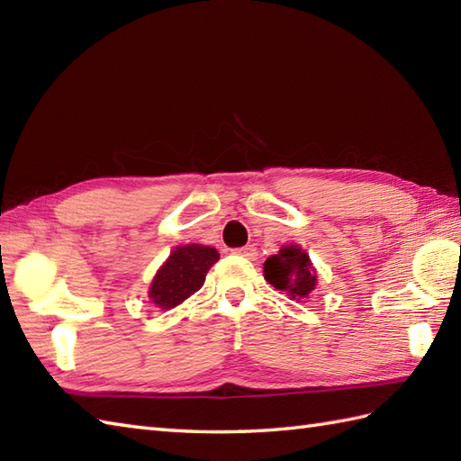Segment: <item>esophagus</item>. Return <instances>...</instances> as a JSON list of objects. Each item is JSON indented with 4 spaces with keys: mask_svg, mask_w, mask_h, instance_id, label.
<instances>
[{
    "mask_svg": "<svg viewBox=\"0 0 461 461\" xmlns=\"http://www.w3.org/2000/svg\"><path fill=\"white\" fill-rule=\"evenodd\" d=\"M233 253H238V256L241 258H248V259H256L258 258V249L253 246H243V248H238L233 249Z\"/></svg>",
    "mask_w": 461,
    "mask_h": 461,
    "instance_id": "esophagus-1",
    "label": "esophagus"
}]
</instances>
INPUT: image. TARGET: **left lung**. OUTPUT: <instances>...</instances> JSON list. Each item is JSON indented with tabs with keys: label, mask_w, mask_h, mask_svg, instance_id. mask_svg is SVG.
Listing matches in <instances>:
<instances>
[{
	"label": "left lung",
	"mask_w": 461,
	"mask_h": 461,
	"mask_svg": "<svg viewBox=\"0 0 461 461\" xmlns=\"http://www.w3.org/2000/svg\"><path fill=\"white\" fill-rule=\"evenodd\" d=\"M266 279L273 287L285 291L291 299L309 297L315 289V271H312L309 256L297 246L283 248L277 256H271L263 263Z\"/></svg>",
	"instance_id": "left-lung-1"
}]
</instances>
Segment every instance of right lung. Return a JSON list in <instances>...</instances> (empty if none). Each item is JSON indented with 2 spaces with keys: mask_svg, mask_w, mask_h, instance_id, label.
I'll use <instances>...</instances> for the list:
<instances>
[{
  "mask_svg": "<svg viewBox=\"0 0 461 461\" xmlns=\"http://www.w3.org/2000/svg\"><path fill=\"white\" fill-rule=\"evenodd\" d=\"M218 259L220 256L213 248L195 246V243L176 248L168 261L156 273L150 287V299L162 309L180 305L203 285L205 273Z\"/></svg>",
  "mask_w": 461,
  "mask_h": 461,
  "instance_id": "right-lung-1",
  "label": "right lung"
}]
</instances>
